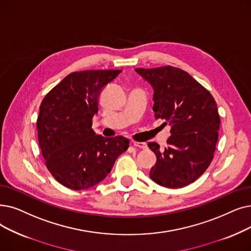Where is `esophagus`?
Here are the masks:
<instances>
[{
  "mask_svg": "<svg viewBox=\"0 0 251 251\" xmlns=\"http://www.w3.org/2000/svg\"><path fill=\"white\" fill-rule=\"evenodd\" d=\"M133 146L136 148H139V149H143V150H146L148 148V145L146 143H136V141H134Z\"/></svg>",
  "mask_w": 251,
  "mask_h": 251,
  "instance_id": "esophagus-1",
  "label": "esophagus"
}]
</instances>
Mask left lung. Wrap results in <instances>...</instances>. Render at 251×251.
<instances>
[{
	"mask_svg": "<svg viewBox=\"0 0 251 251\" xmlns=\"http://www.w3.org/2000/svg\"><path fill=\"white\" fill-rule=\"evenodd\" d=\"M154 90L155 119L170 125L168 147H149L157 157L150 177L162 187H186L200 177L213 158L221 120L209 91L180 69H135Z\"/></svg>",
	"mask_w": 251,
	"mask_h": 251,
	"instance_id": "left-lung-1",
	"label": "left lung"
}]
</instances>
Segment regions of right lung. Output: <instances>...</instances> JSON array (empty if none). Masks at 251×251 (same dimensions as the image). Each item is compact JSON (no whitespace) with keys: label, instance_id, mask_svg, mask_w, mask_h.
Returning a JSON list of instances; mask_svg holds the SVG:
<instances>
[{"label":"right lung","instance_id":"1","mask_svg":"<svg viewBox=\"0 0 251 251\" xmlns=\"http://www.w3.org/2000/svg\"><path fill=\"white\" fill-rule=\"evenodd\" d=\"M122 71H83L68 75L44 97L37 121L46 166L57 181L86 190L103 180L129 148L123 136L103 137L92 129L99 96Z\"/></svg>","mask_w":251,"mask_h":251}]
</instances>
